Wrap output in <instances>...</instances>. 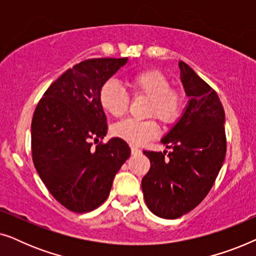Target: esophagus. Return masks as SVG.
Segmentation results:
<instances>
[{
	"label": "esophagus",
	"mask_w": 256,
	"mask_h": 256,
	"mask_svg": "<svg viewBox=\"0 0 256 256\" xmlns=\"http://www.w3.org/2000/svg\"><path fill=\"white\" fill-rule=\"evenodd\" d=\"M130 150H132V155H138V154L141 152V150H140L138 148H136V146H130Z\"/></svg>",
	"instance_id": "1"
}]
</instances>
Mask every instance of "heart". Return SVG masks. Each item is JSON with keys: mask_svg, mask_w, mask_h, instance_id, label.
I'll list each match as a JSON object with an SVG mask.
<instances>
[{"mask_svg": "<svg viewBox=\"0 0 256 256\" xmlns=\"http://www.w3.org/2000/svg\"><path fill=\"white\" fill-rule=\"evenodd\" d=\"M127 86L136 98H148L146 115L155 116L163 124H172L180 118L186 96L182 88L171 87V80L158 68H142L130 73ZM99 104L104 113L121 118L129 110V96L114 82H106L99 90ZM158 124L154 118H128L113 127V134L132 146H143L158 135Z\"/></svg>", "mask_w": 256, "mask_h": 256, "instance_id": "1", "label": "heart"}]
</instances>
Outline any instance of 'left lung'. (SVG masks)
I'll return each instance as SVG.
<instances>
[{
    "instance_id": "8db88e82",
    "label": "left lung",
    "mask_w": 256,
    "mask_h": 256,
    "mask_svg": "<svg viewBox=\"0 0 256 256\" xmlns=\"http://www.w3.org/2000/svg\"><path fill=\"white\" fill-rule=\"evenodd\" d=\"M180 79L190 98L177 124L160 140L171 152H143L150 170L142 180L146 204L164 219L180 218L211 190L226 155L225 112L218 94L184 62Z\"/></svg>"
}]
</instances>
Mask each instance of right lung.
Segmentation results:
<instances>
[{
  "instance_id": "obj_1",
  "label": "right lung",
  "mask_w": 256,
  "mask_h": 256,
  "mask_svg": "<svg viewBox=\"0 0 256 256\" xmlns=\"http://www.w3.org/2000/svg\"><path fill=\"white\" fill-rule=\"evenodd\" d=\"M128 58H94L68 68L45 90L31 122L32 160L57 202L72 212L99 208L129 156L124 140L99 141L107 118L99 104L101 86ZM94 139L97 146H92Z\"/></svg>"
}]
</instances>
